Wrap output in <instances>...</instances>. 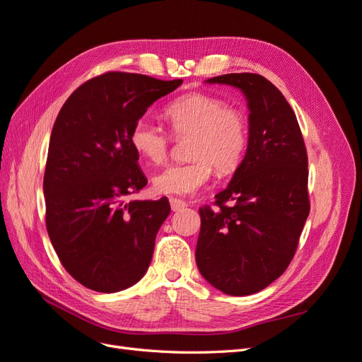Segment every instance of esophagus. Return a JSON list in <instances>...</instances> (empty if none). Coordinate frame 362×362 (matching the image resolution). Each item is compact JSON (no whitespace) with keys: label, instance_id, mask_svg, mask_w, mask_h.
<instances>
[{"label":"esophagus","instance_id":"esophagus-1","mask_svg":"<svg viewBox=\"0 0 362 362\" xmlns=\"http://www.w3.org/2000/svg\"><path fill=\"white\" fill-rule=\"evenodd\" d=\"M169 202H170V208L173 211H181L185 206H187V202L182 199H177V198H170Z\"/></svg>","mask_w":362,"mask_h":362}]
</instances>
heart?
<instances>
[{"instance_id": "b5f03b06", "label": "heart", "mask_w": 362, "mask_h": 362, "mask_svg": "<svg viewBox=\"0 0 362 362\" xmlns=\"http://www.w3.org/2000/svg\"><path fill=\"white\" fill-rule=\"evenodd\" d=\"M164 116L177 139L190 137L187 163L170 164L152 178L160 194L187 196L202 189L213 177L234 172L249 145V122L243 110L228 105L221 96L185 93L172 101ZM173 137L152 120L141 117L131 128L129 141L140 157L152 164L166 161Z\"/></svg>"}]
</instances>
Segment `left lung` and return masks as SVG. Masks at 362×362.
<instances>
[{"label": "left lung", "mask_w": 362, "mask_h": 362, "mask_svg": "<svg viewBox=\"0 0 362 362\" xmlns=\"http://www.w3.org/2000/svg\"><path fill=\"white\" fill-rule=\"evenodd\" d=\"M238 87L249 105V145L214 206L199 208L196 264L231 296L261 291L291 262L310 214L308 156L298 119L275 84L258 74L213 76Z\"/></svg>", "instance_id": "left-lung-1"}]
</instances>
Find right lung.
Listing matches in <instances>:
<instances>
[{"label":"right lung","mask_w":362,"mask_h":362,"mask_svg":"<svg viewBox=\"0 0 362 362\" xmlns=\"http://www.w3.org/2000/svg\"><path fill=\"white\" fill-rule=\"evenodd\" d=\"M181 83L105 72L81 84L56 119L43 175L47 231L62 266L87 288L125 290L151 264L170 205L128 201L148 184L129 133Z\"/></svg>","instance_id":"1"}]
</instances>
